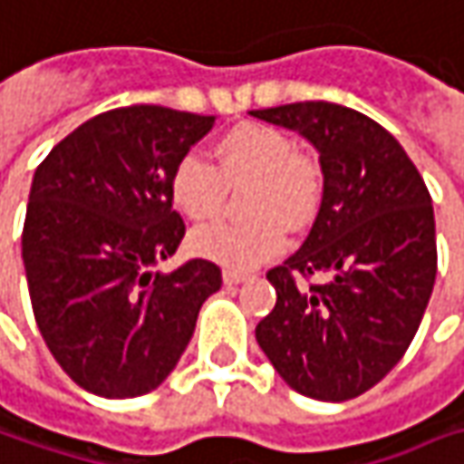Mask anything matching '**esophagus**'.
I'll return each mask as SVG.
<instances>
[{
  "label": "esophagus",
  "instance_id": "1",
  "mask_svg": "<svg viewBox=\"0 0 464 464\" xmlns=\"http://www.w3.org/2000/svg\"><path fill=\"white\" fill-rule=\"evenodd\" d=\"M244 280H246V275H244V272L223 270V283H226V285H238V283H244Z\"/></svg>",
  "mask_w": 464,
  "mask_h": 464
}]
</instances>
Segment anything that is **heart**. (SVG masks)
<instances>
[{
	"mask_svg": "<svg viewBox=\"0 0 464 464\" xmlns=\"http://www.w3.org/2000/svg\"><path fill=\"white\" fill-rule=\"evenodd\" d=\"M215 158L218 169L199 152L181 155L173 166L169 192L176 210L202 223L220 210L226 181L254 179L249 194L254 220H220L197 228L189 238L197 256L226 270H252L285 249V223L301 228L316 215L324 189L322 169L312 155L298 152L291 134L259 121L226 131L215 142Z\"/></svg>",
	"mask_w": 464,
	"mask_h": 464,
	"instance_id": "1",
	"label": "heart"
}]
</instances>
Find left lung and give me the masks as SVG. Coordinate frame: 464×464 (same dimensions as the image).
<instances>
[{
  "instance_id": "8db88e82",
  "label": "left lung",
  "mask_w": 464,
  "mask_h": 464,
  "mask_svg": "<svg viewBox=\"0 0 464 464\" xmlns=\"http://www.w3.org/2000/svg\"><path fill=\"white\" fill-rule=\"evenodd\" d=\"M249 113L309 140L324 179L306 241L267 272L277 304L256 324V343L298 394L353 400L392 372L429 306L431 194L402 145L361 111L306 101ZM316 271L324 284L295 283Z\"/></svg>"
}]
</instances>
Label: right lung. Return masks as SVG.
Wrapping results in <instances>:
<instances>
[{"mask_svg": "<svg viewBox=\"0 0 464 464\" xmlns=\"http://www.w3.org/2000/svg\"><path fill=\"white\" fill-rule=\"evenodd\" d=\"M215 116L163 106L98 113L35 169L23 265L35 324L56 363L98 397L152 392L176 369L220 267L169 259L184 220L169 181Z\"/></svg>", "mask_w": 464, "mask_h": 464, "instance_id": "add662e5", "label": "right lung"}]
</instances>
